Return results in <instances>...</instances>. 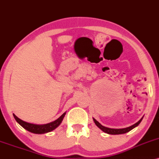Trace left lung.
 Here are the masks:
<instances>
[{"mask_svg":"<svg viewBox=\"0 0 159 159\" xmlns=\"http://www.w3.org/2000/svg\"><path fill=\"white\" fill-rule=\"evenodd\" d=\"M142 119H143V118L140 119V120H139L137 123H135L134 125L130 126V127H128V128H120V129H114V128H110L104 127V126H103L102 125L100 124V123L98 122V121L96 120L95 119H93V120H94V123H95L96 125H97L98 127L100 128V129L102 130L103 132L109 134H121L127 133V132H128V131H131V130H132L133 128L137 127V126L139 124H140V122H141Z\"/></svg>","mask_w":159,"mask_h":159,"instance_id":"1","label":"left lung"}]
</instances>
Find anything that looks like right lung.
Returning a JSON list of instances; mask_svg holds the SVG:
<instances>
[{
    "mask_svg": "<svg viewBox=\"0 0 159 159\" xmlns=\"http://www.w3.org/2000/svg\"><path fill=\"white\" fill-rule=\"evenodd\" d=\"M66 113H63L61 116L56 119L54 122H52L50 123H48L46 125H34V124H31V123H28L26 122H24L22 119L18 118L15 114H13V116L15 118L16 121L22 127H23L25 129H26L27 131H30L31 133L34 134H44L49 132V131H52L55 128H56L58 125L61 123L62 120H63L64 117H65Z\"/></svg>",
    "mask_w": 159,
    "mask_h": 159,
    "instance_id": "1",
    "label": "right lung"
}]
</instances>
